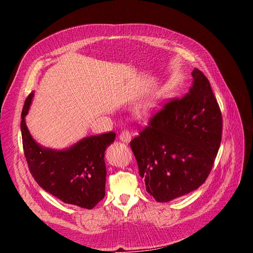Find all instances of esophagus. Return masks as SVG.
<instances>
[{"label": "esophagus", "instance_id": "obj_1", "mask_svg": "<svg viewBox=\"0 0 253 253\" xmlns=\"http://www.w3.org/2000/svg\"><path fill=\"white\" fill-rule=\"evenodd\" d=\"M119 138L121 141L124 142H128L129 140H131V134H129L128 131H126V129H125V131H122L119 135Z\"/></svg>", "mask_w": 253, "mask_h": 253}]
</instances>
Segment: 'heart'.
Listing matches in <instances>:
<instances>
[{"label": "heart", "mask_w": 253, "mask_h": 253, "mask_svg": "<svg viewBox=\"0 0 253 253\" xmlns=\"http://www.w3.org/2000/svg\"><path fill=\"white\" fill-rule=\"evenodd\" d=\"M150 112H151V106H149V105L141 106V109H140L141 116H148V115L150 114Z\"/></svg>", "instance_id": "heart-1"}]
</instances>
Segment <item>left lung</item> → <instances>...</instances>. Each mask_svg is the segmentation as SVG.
<instances>
[{"label": "left lung", "mask_w": 253, "mask_h": 253, "mask_svg": "<svg viewBox=\"0 0 253 253\" xmlns=\"http://www.w3.org/2000/svg\"><path fill=\"white\" fill-rule=\"evenodd\" d=\"M182 98L171 99L129 142L145 190L159 203L202 186L221 141L223 118L210 82L197 68Z\"/></svg>", "instance_id": "8db88e82"}]
</instances>
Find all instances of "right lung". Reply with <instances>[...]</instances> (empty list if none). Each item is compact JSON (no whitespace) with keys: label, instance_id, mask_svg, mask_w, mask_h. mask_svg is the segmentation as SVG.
<instances>
[{"label":"right lung","instance_id":"obj_1","mask_svg":"<svg viewBox=\"0 0 253 253\" xmlns=\"http://www.w3.org/2000/svg\"><path fill=\"white\" fill-rule=\"evenodd\" d=\"M34 94L25 100L21 114V132L28 169L42 189L66 204L91 209L105 195L104 152L114 132L85 137L72 148L44 149L30 136L25 124Z\"/></svg>","mask_w":253,"mask_h":253}]
</instances>
